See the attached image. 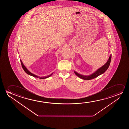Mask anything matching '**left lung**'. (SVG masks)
Returning <instances> with one entry per match:
<instances>
[{
  "mask_svg": "<svg viewBox=\"0 0 129 129\" xmlns=\"http://www.w3.org/2000/svg\"><path fill=\"white\" fill-rule=\"evenodd\" d=\"M111 55L109 57V58L107 62L106 63L104 64V65L102 66V67H101L100 68L98 69L97 71H95V72L93 74H92V75H90L89 76H84L82 75L81 74H78V73L76 72L75 71H74V73L77 76H78V77L81 78V79H83L84 80H91L94 79L95 78H96L97 77L100 75L101 74H102L103 73H104L106 71L108 68L110 64V62L111 61Z\"/></svg>",
  "mask_w": 129,
  "mask_h": 129,
  "instance_id": "left-lung-1",
  "label": "left lung"
}]
</instances>
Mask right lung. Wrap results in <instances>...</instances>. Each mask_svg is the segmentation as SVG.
<instances>
[{
  "label": "right lung",
  "instance_id": "obj_1",
  "mask_svg": "<svg viewBox=\"0 0 129 129\" xmlns=\"http://www.w3.org/2000/svg\"><path fill=\"white\" fill-rule=\"evenodd\" d=\"M20 61H21V66H22V68H23V70H24V71H25V72L26 73V74H28V75H31V76H33V77H36V78H38V77L37 76H36V75H34V74H32L31 73L29 72V71L27 70L26 68L25 67V66L24 65V64H23V63H22V62L21 61V60L20 59ZM53 73L52 74H50L49 75H48V76H46V77H39V78H40V79H44V78H48V77H49L50 76H51L52 74H53Z\"/></svg>",
  "mask_w": 129,
  "mask_h": 129
}]
</instances>
